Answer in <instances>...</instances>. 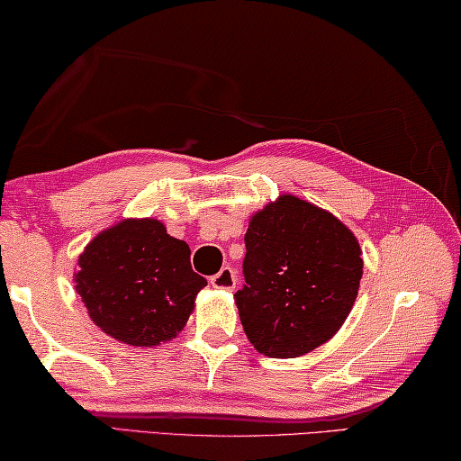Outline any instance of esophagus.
I'll list each match as a JSON object with an SVG mask.
<instances>
[{"mask_svg": "<svg viewBox=\"0 0 461 461\" xmlns=\"http://www.w3.org/2000/svg\"><path fill=\"white\" fill-rule=\"evenodd\" d=\"M210 284H212L214 288H218V290H229L230 292V290H235V285H237V276L230 267H222L216 276L210 277Z\"/></svg>", "mask_w": 461, "mask_h": 461, "instance_id": "esophagus-1", "label": "esophagus"}]
</instances>
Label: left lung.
Masks as SVG:
<instances>
[{"label":"left lung","instance_id":"8db88e82","mask_svg":"<svg viewBox=\"0 0 461 461\" xmlns=\"http://www.w3.org/2000/svg\"><path fill=\"white\" fill-rule=\"evenodd\" d=\"M245 247V285L235 302L255 349L288 359L327 343L349 316L364 276L353 232L288 194L251 216Z\"/></svg>","mask_w":461,"mask_h":461}]
</instances>
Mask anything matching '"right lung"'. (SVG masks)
<instances>
[{"instance_id":"obj_1","label":"right lung","mask_w":461,"mask_h":461,"mask_svg":"<svg viewBox=\"0 0 461 461\" xmlns=\"http://www.w3.org/2000/svg\"><path fill=\"white\" fill-rule=\"evenodd\" d=\"M75 290L89 319L118 341L153 347L176 339L206 285L190 247L155 218H128L102 230L77 259Z\"/></svg>"}]
</instances>
